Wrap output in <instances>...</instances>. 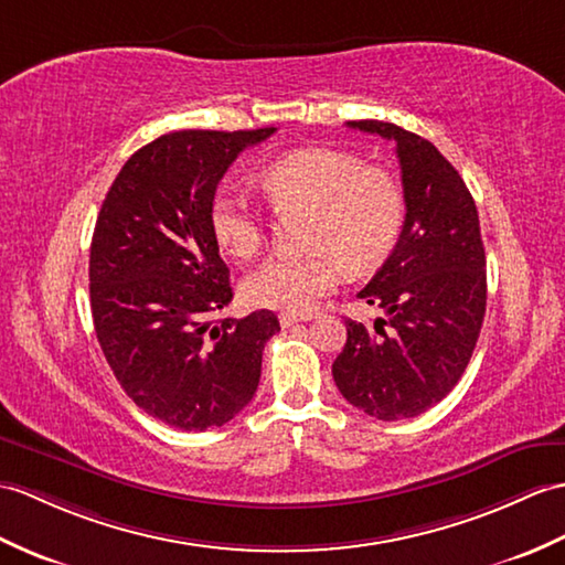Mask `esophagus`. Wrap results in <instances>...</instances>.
I'll return each mask as SVG.
<instances>
[{"instance_id": "34e87169", "label": "esophagus", "mask_w": 565, "mask_h": 565, "mask_svg": "<svg viewBox=\"0 0 565 565\" xmlns=\"http://www.w3.org/2000/svg\"><path fill=\"white\" fill-rule=\"evenodd\" d=\"M312 318H315L312 312H300V315H296V312H281L279 315V322H281V327H291L296 322H308Z\"/></svg>"}]
</instances>
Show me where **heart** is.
I'll return each mask as SVG.
<instances>
[{
  "instance_id": "heart-1",
  "label": "heart",
  "mask_w": 565,
  "mask_h": 565,
  "mask_svg": "<svg viewBox=\"0 0 565 565\" xmlns=\"http://www.w3.org/2000/svg\"><path fill=\"white\" fill-rule=\"evenodd\" d=\"M277 212H312L308 255H279L243 281L247 303L306 312L342 281L344 265L365 274L395 250L406 218L399 180L385 168L330 149H303L274 161L259 178ZM209 223L216 243L235 259H253L267 241V218L243 188L223 182Z\"/></svg>"
}]
</instances>
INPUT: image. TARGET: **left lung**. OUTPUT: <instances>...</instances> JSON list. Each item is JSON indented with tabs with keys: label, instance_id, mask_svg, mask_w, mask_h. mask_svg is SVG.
Instances as JSON below:
<instances>
[{
	"label": "left lung",
	"instance_id": "8db88e82",
	"mask_svg": "<svg viewBox=\"0 0 565 565\" xmlns=\"http://www.w3.org/2000/svg\"><path fill=\"white\" fill-rule=\"evenodd\" d=\"M395 141L406 218L395 250L359 298L387 318L347 320L332 363L344 399L380 422L414 418L462 377L487 312V255L477 204L452 163L392 122H347Z\"/></svg>",
	"mask_w": 565,
	"mask_h": 565
}]
</instances>
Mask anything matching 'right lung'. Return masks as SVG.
I'll use <instances>...</instances> for the list:
<instances>
[{
    "label": "right lung",
    "mask_w": 565,
    "mask_h": 565,
    "mask_svg": "<svg viewBox=\"0 0 565 565\" xmlns=\"http://www.w3.org/2000/svg\"><path fill=\"white\" fill-rule=\"evenodd\" d=\"M277 129H182L132 153L90 241V312L117 383L139 409L180 430L228 424L255 397L271 310L218 318L233 300L209 223L218 180Z\"/></svg>",
    "instance_id": "obj_1"
}]
</instances>
